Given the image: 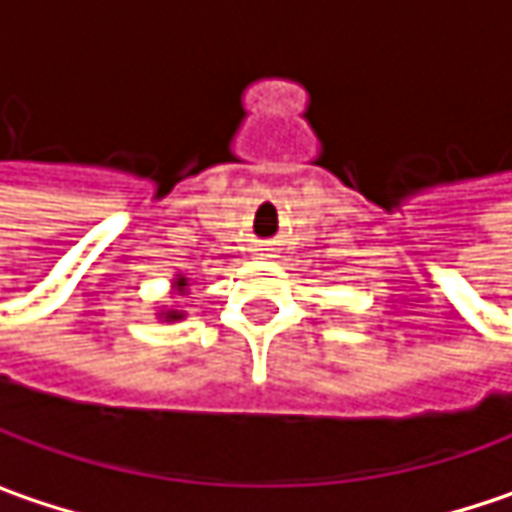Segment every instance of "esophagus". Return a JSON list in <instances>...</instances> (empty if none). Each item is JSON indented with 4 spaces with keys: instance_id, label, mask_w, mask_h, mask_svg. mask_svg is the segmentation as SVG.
<instances>
[{
    "instance_id": "obj_1",
    "label": "esophagus",
    "mask_w": 512,
    "mask_h": 512,
    "mask_svg": "<svg viewBox=\"0 0 512 512\" xmlns=\"http://www.w3.org/2000/svg\"><path fill=\"white\" fill-rule=\"evenodd\" d=\"M262 250H265V247H262Z\"/></svg>"
}]
</instances>
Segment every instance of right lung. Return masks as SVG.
I'll return each instance as SVG.
<instances>
[{"mask_svg":"<svg viewBox=\"0 0 512 512\" xmlns=\"http://www.w3.org/2000/svg\"><path fill=\"white\" fill-rule=\"evenodd\" d=\"M189 285H192V282H189V276L186 274H177L174 276V282H171V288H174V294H180V297H183V294H189ZM157 317H160V320H165V323H174V320H183V317H186V311L180 309V306H168V309H157Z\"/></svg>","mask_w":512,"mask_h":512,"instance_id":"obj_1","label":"right lung"}]
</instances>
